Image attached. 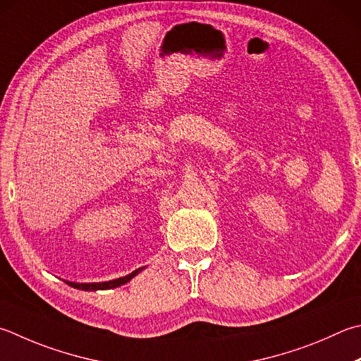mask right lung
<instances>
[{"label": "right lung", "mask_w": 361, "mask_h": 361, "mask_svg": "<svg viewBox=\"0 0 361 361\" xmlns=\"http://www.w3.org/2000/svg\"><path fill=\"white\" fill-rule=\"evenodd\" d=\"M143 268L145 267H142V268H139V270H135V271H133V273H129V274H126V276H123V278H116V279H112V281H106V283H72V281H64V283L66 284H69L71 287H74V289H80V290H107V289H115V287H120V286H123V284H126V283H129L130 279H133L134 276H137V274H139Z\"/></svg>", "instance_id": "1"}]
</instances>
